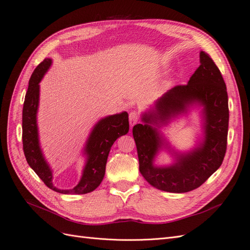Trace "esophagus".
<instances>
[{"label": "esophagus", "mask_w": 250, "mask_h": 250, "mask_svg": "<svg viewBox=\"0 0 250 250\" xmlns=\"http://www.w3.org/2000/svg\"><path fill=\"white\" fill-rule=\"evenodd\" d=\"M138 121H139V114H138V112L134 111V110L130 111L129 112V123H130V125L133 126L134 124L138 122Z\"/></svg>", "instance_id": "obj_1"}]
</instances>
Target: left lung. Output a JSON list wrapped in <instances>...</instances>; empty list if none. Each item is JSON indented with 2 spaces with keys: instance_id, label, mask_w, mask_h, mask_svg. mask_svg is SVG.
<instances>
[{
  "instance_id": "left-lung-1",
  "label": "left lung",
  "mask_w": 250,
  "mask_h": 250,
  "mask_svg": "<svg viewBox=\"0 0 250 250\" xmlns=\"http://www.w3.org/2000/svg\"><path fill=\"white\" fill-rule=\"evenodd\" d=\"M200 63L186 85L174 86L164 93L152 109L143 113V123L132 128L140 172L148 183L160 190L182 193L195 189L218 170L225 157L229 121L226 85L208 53L200 52ZM192 104L204 106L205 139L189 153H174L177 160L174 165L154 167V158L167 145L158 126L186 112Z\"/></svg>"
}]
</instances>
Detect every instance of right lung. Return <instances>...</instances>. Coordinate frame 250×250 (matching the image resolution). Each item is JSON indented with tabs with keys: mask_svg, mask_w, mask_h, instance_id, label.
I'll use <instances>...</instances> for the list:
<instances>
[{
	"mask_svg": "<svg viewBox=\"0 0 250 250\" xmlns=\"http://www.w3.org/2000/svg\"><path fill=\"white\" fill-rule=\"evenodd\" d=\"M51 65L50 59H45L33 70L29 80L24 106H23V150L27 163L32 168L39 178L50 189L64 194H84L93 191L101 184L104 175L107 158L110 148L118 138L124 136L129 130L128 113L126 111L113 116H108L94 125L89 138L86 142L84 154L86 164L83 169L82 178L79 184L72 189H59L52 184V170L47 163L40 147L37 112L39 107L40 85L42 78Z\"/></svg>",
	"mask_w": 250,
	"mask_h": 250,
	"instance_id": "1",
	"label": "right lung"
}]
</instances>
